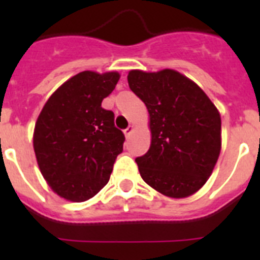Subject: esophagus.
<instances>
[{"label": "esophagus", "mask_w": 260, "mask_h": 260, "mask_svg": "<svg viewBox=\"0 0 260 260\" xmlns=\"http://www.w3.org/2000/svg\"><path fill=\"white\" fill-rule=\"evenodd\" d=\"M133 132H134V126H128V127L126 128V130H123V133H125V137L126 138L130 137Z\"/></svg>", "instance_id": "1"}]
</instances>
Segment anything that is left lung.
Wrapping results in <instances>:
<instances>
[{"mask_svg": "<svg viewBox=\"0 0 260 260\" xmlns=\"http://www.w3.org/2000/svg\"><path fill=\"white\" fill-rule=\"evenodd\" d=\"M127 82L150 114V150L135 158L143 181L169 198L195 194L221 151L220 112L198 84L172 69L130 70Z\"/></svg>", "mask_w": 260, "mask_h": 260, "instance_id": "8db88e82", "label": "left lung"}]
</instances>
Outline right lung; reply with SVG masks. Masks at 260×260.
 Segmentation results:
<instances>
[{
  "label": "right lung",
  "instance_id": "right-lung-1",
  "mask_svg": "<svg viewBox=\"0 0 260 260\" xmlns=\"http://www.w3.org/2000/svg\"><path fill=\"white\" fill-rule=\"evenodd\" d=\"M119 73L86 70L50 95L34 128V151L41 174L58 197L84 202L109 181L123 150L122 132L112 110L102 108Z\"/></svg>",
  "mask_w": 260,
  "mask_h": 260
}]
</instances>
